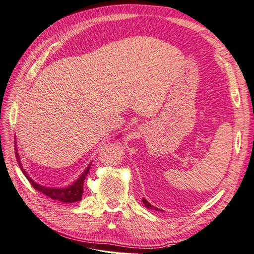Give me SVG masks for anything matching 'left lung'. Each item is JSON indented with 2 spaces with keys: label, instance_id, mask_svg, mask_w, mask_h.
<instances>
[{
  "label": "left lung",
  "instance_id": "left-lung-1",
  "mask_svg": "<svg viewBox=\"0 0 254 254\" xmlns=\"http://www.w3.org/2000/svg\"><path fill=\"white\" fill-rule=\"evenodd\" d=\"M142 201H143V203L144 205H145V207L146 208H148V209H153V210H156V211H163V210H161V209H158V208H156V207H154V206H152L150 202H148L145 198H143L142 199Z\"/></svg>",
  "mask_w": 254,
  "mask_h": 254
}]
</instances>
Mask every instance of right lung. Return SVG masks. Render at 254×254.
Returning a JSON list of instances; mask_svg holds the SVG:
<instances>
[{
	"instance_id": "obj_1",
	"label": "right lung",
	"mask_w": 254,
	"mask_h": 254,
	"mask_svg": "<svg viewBox=\"0 0 254 254\" xmlns=\"http://www.w3.org/2000/svg\"><path fill=\"white\" fill-rule=\"evenodd\" d=\"M16 148H17L16 147V141H15V155H16V161L18 163L19 167H21L23 174L25 176H26V178L29 181V183L32 184V186L35 188V190L41 191L42 193H44V195H46L47 197L52 198V199L59 200V201H63V202H77L79 200H81V197H82V193H83V183H84V180H86V176L88 175L89 170H90L91 164H89L88 167L83 171V173L80 175V177H79L78 180L74 182L73 184H71V185H69L67 187H64V188L45 187V186L39 185V184H37L36 182H34L32 178L27 175V173L25 172V170L22 166L21 158H19V155H18Z\"/></svg>"
}]
</instances>
